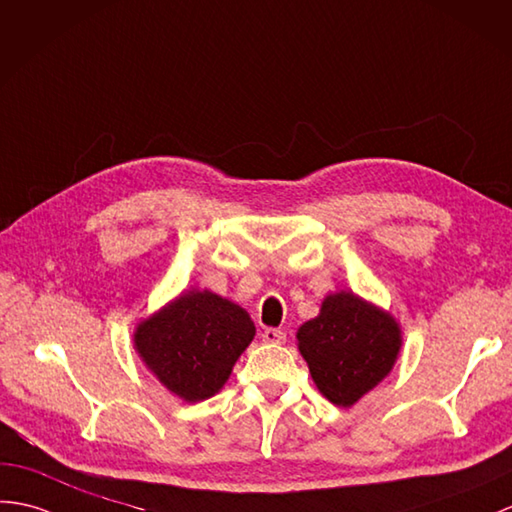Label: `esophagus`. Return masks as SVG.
<instances>
[{
    "instance_id": "34e87169",
    "label": "esophagus",
    "mask_w": 512,
    "mask_h": 512,
    "mask_svg": "<svg viewBox=\"0 0 512 512\" xmlns=\"http://www.w3.org/2000/svg\"><path fill=\"white\" fill-rule=\"evenodd\" d=\"M261 338H264V342H268V344H283L285 342V331L275 329V327H268V329H264V334H261Z\"/></svg>"
}]
</instances>
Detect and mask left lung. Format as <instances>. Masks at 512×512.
Masks as SVG:
<instances>
[{
    "label": "left lung",
    "instance_id": "8db88e82",
    "mask_svg": "<svg viewBox=\"0 0 512 512\" xmlns=\"http://www.w3.org/2000/svg\"><path fill=\"white\" fill-rule=\"evenodd\" d=\"M316 388L349 408L392 371L401 349L395 318L353 292L325 296L320 314L296 331Z\"/></svg>",
    "mask_w": 512,
    "mask_h": 512
}]
</instances>
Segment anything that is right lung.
Masks as SVG:
<instances>
[{"instance_id":"1","label":"right lung","mask_w":512,"mask_h":512,"mask_svg":"<svg viewBox=\"0 0 512 512\" xmlns=\"http://www.w3.org/2000/svg\"><path fill=\"white\" fill-rule=\"evenodd\" d=\"M253 338L244 307L209 290L183 292L141 320L133 336L148 371L187 403L216 395Z\"/></svg>"}]
</instances>
